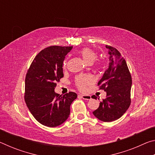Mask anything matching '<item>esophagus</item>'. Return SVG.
I'll use <instances>...</instances> for the list:
<instances>
[{
  "label": "esophagus",
  "instance_id": "34e87169",
  "mask_svg": "<svg viewBox=\"0 0 155 155\" xmlns=\"http://www.w3.org/2000/svg\"><path fill=\"white\" fill-rule=\"evenodd\" d=\"M81 96L82 97V98L84 100H87V101H89V100L91 99V96L90 95H81Z\"/></svg>",
  "mask_w": 155,
  "mask_h": 155
}]
</instances>
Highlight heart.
I'll return each mask as SVG.
<instances>
[{
  "instance_id": "1",
  "label": "heart",
  "mask_w": 155,
  "mask_h": 155,
  "mask_svg": "<svg viewBox=\"0 0 155 155\" xmlns=\"http://www.w3.org/2000/svg\"><path fill=\"white\" fill-rule=\"evenodd\" d=\"M81 57H82L84 61L87 63L88 64H91L93 62L95 61V60L97 58V54L92 49L90 48H84L82 50H81L79 52ZM66 65V61L64 62V66L65 67ZM91 81L92 78L90 76L88 75H79L77 77L75 80L76 85L77 87L81 90H85L87 85H89Z\"/></svg>"
}]
</instances>
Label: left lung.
I'll list each match as a JSON object with an SVG mask.
<instances>
[{"label":"left lung","instance_id":"obj_1","mask_svg":"<svg viewBox=\"0 0 155 155\" xmlns=\"http://www.w3.org/2000/svg\"><path fill=\"white\" fill-rule=\"evenodd\" d=\"M106 48L110 62L98 85L100 90L106 91L107 96L93 114L101 121L109 122L119 119L129 107L132 78L127 62L120 52L112 46H106ZM92 98L96 97L93 96Z\"/></svg>","mask_w":155,"mask_h":155}]
</instances>
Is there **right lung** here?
<instances>
[{
    "instance_id": "1",
    "label": "right lung",
    "mask_w": 155,
    "mask_h": 155,
    "mask_svg": "<svg viewBox=\"0 0 155 155\" xmlns=\"http://www.w3.org/2000/svg\"><path fill=\"white\" fill-rule=\"evenodd\" d=\"M72 46H52L37 54L26 75L25 100L37 121L48 127L63 124L70 115V105L77 94L64 96L54 91L64 77L63 62Z\"/></svg>"
}]
</instances>
